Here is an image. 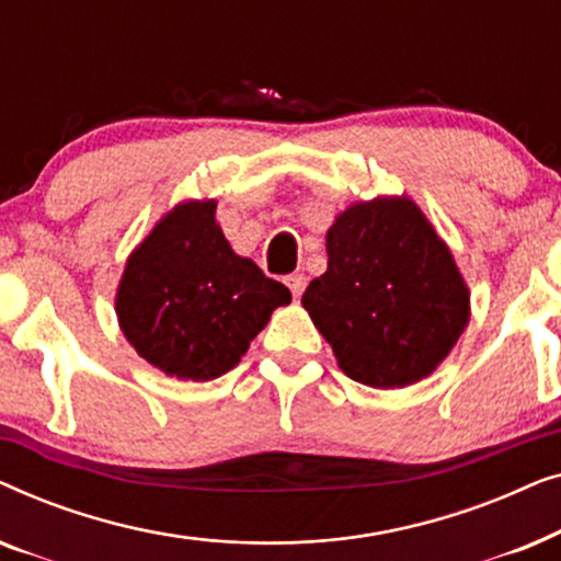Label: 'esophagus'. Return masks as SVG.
I'll use <instances>...</instances> for the list:
<instances>
[{"label": "esophagus", "instance_id": "34e87169", "mask_svg": "<svg viewBox=\"0 0 561 561\" xmlns=\"http://www.w3.org/2000/svg\"><path fill=\"white\" fill-rule=\"evenodd\" d=\"M286 286L290 288V294H294V298H301V294L306 290V275H301V273L288 275Z\"/></svg>", "mask_w": 561, "mask_h": 561}]
</instances>
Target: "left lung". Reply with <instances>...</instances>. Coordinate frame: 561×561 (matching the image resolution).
Returning <instances> with one entry per match:
<instances>
[{
	"label": "left lung",
	"mask_w": 561,
	"mask_h": 561,
	"mask_svg": "<svg viewBox=\"0 0 561 561\" xmlns=\"http://www.w3.org/2000/svg\"><path fill=\"white\" fill-rule=\"evenodd\" d=\"M327 257L301 304L347 378L405 388L449 357L470 321V288L411 196L350 204L327 229Z\"/></svg>",
	"instance_id": "left-lung-1"
}]
</instances>
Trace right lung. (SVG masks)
Returning a JSON list of instances; mask_svg holds the SVG:
<instances>
[{"label":"right lung","mask_w":561,"mask_h":561,"mask_svg":"<svg viewBox=\"0 0 561 561\" xmlns=\"http://www.w3.org/2000/svg\"><path fill=\"white\" fill-rule=\"evenodd\" d=\"M286 304L290 290L227 242L217 198L168 209L129 252L114 296L119 329L137 355L194 382L232 370Z\"/></svg>","instance_id":"right-lung-1"}]
</instances>
